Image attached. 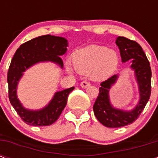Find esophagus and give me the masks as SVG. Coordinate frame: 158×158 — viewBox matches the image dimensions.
Listing matches in <instances>:
<instances>
[{"label":"esophagus","mask_w":158,"mask_h":158,"mask_svg":"<svg viewBox=\"0 0 158 158\" xmlns=\"http://www.w3.org/2000/svg\"><path fill=\"white\" fill-rule=\"evenodd\" d=\"M80 86H81L83 89H86V88H88V87L90 86V83L88 81H83V82H81Z\"/></svg>","instance_id":"esophagus-1"}]
</instances>
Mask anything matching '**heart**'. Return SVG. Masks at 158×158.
I'll return each instance as SVG.
<instances>
[{
  "label": "heart",
  "mask_w": 158,
  "mask_h": 158,
  "mask_svg": "<svg viewBox=\"0 0 158 158\" xmlns=\"http://www.w3.org/2000/svg\"><path fill=\"white\" fill-rule=\"evenodd\" d=\"M118 61L119 58L115 51L103 46H89L77 51L72 56V64L77 72L90 74L97 79L109 76L116 68Z\"/></svg>",
  "instance_id": "obj_1"
}]
</instances>
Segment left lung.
Listing matches in <instances>:
<instances>
[{
    "instance_id": "obj_1",
    "label": "left lung",
    "mask_w": 158,
    "mask_h": 158,
    "mask_svg": "<svg viewBox=\"0 0 158 158\" xmlns=\"http://www.w3.org/2000/svg\"><path fill=\"white\" fill-rule=\"evenodd\" d=\"M115 43L120 49L122 61L131 60V68L135 69L139 87L140 100L137 106L130 111L115 109L110 105L108 93L110 86L117 79V75L114 74L106 80L102 82L98 96L94 105V111L99 122L109 128L122 127L132 124L137 120L149 100L152 88V71L150 63L141 46L137 42L125 37L117 38Z\"/></svg>"
}]
</instances>
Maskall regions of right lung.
<instances>
[{
    "mask_svg": "<svg viewBox=\"0 0 158 158\" xmlns=\"http://www.w3.org/2000/svg\"><path fill=\"white\" fill-rule=\"evenodd\" d=\"M67 46V40L64 38L43 35L23 43L14 55L7 74L9 99L16 112L27 125L48 126L53 124L65 107L68 96L74 88L57 92L48 106L40 110L33 111L23 108L17 98L16 88L19 80L26 69L38 62L49 60L63 66L60 56L65 53Z\"/></svg>",
    "mask_w": 158,
    "mask_h": 158,
    "instance_id": "1",
    "label": "right lung"
}]
</instances>
